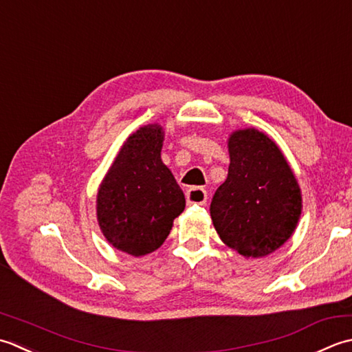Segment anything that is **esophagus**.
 Instances as JSON below:
<instances>
[{"label":"esophagus","instance_id":"esophagus-1","mask_svg":"<svg viewBox=\"0 0 352 352\" xmlns=\"http://www.w3.org/2000/svg\"><path fill=\"white\" fill-rule=\"evenodd\" d=\"M186 204L188 205H205L208 195L204 188L200 186H195V188H190L186 191Z\"/></svg>","mask_w":352,"mask_h":352}]
</instances>
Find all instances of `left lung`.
Listing matches in <instances>:
<instances>
[{"instance_id": "obj_1", "label": "left lung", "mask_w": 352, "mask_h": 352, "mask_svg": "<svg viewBox=\"0 0 352 352\" xmlns=\"http://www.w3.org/2000/svg\"><path fill=\"white\" fill-rule=\"evenodd\" d=\"M226 181L212 197V225L221 241L245 258L275 252L295 232L302 195L281 148L258 129L228 138Z\"/></svg>"}]
</instances>
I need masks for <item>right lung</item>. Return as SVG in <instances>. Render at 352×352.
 <instances>
[{"label": "right lung", "mask_w": 352, "mask_h": 352, "mask_svg": "<svg viewBox=\"0 0 352 352\" xmlns=\"http://www.w3.org/2000/svg\"><path fill=\"white\" fill-rule=\"evenodd\" d=\"M161 124L129 135L97 192V221L104 239L132 256L153 252L184 211L185 196L161 160Z\"/></svg>", "instance_id": "1"}]
</instances>
